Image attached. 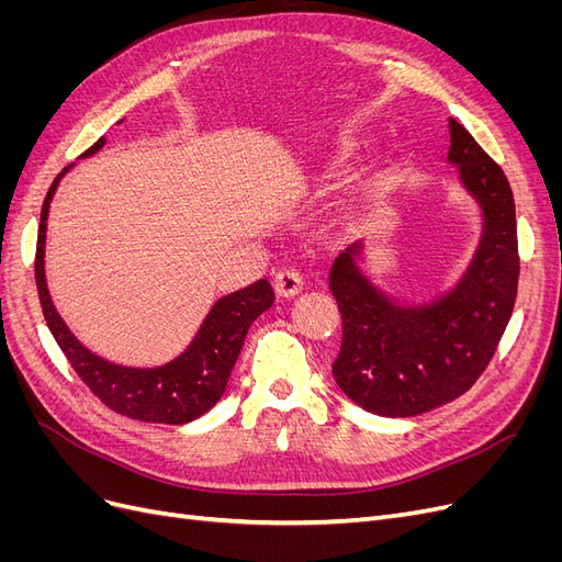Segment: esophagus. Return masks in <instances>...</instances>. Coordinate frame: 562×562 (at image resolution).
Wrapping results in <instances>:
<instances>
[{"instance_id":"esophagus-1","label":"esophagus","mask_w":562,"mask_h":562,"mask_svg":"<svg viewBox=\"0 0 562 562\" xmlns=\"http://www.w3.org/2000/svg\"><path fill=\"white\" fill-rule=\"evenodd\" d=\"M274 293L279 297H295L302 293V279L295 269H283L274 277Z\"/></svg>"}]
</instances>
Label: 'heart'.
Listing matches in <instances>:
<instances>
[{"label":"heart","instance_id":"b5f03b06","mask_svg":"<svg viewBox=\"0 0 562 562\" xmlns=\"http://www.w3.org/2000/svg\"><path fill=\"white\" fill-rule=\"evenodd\" d=\"M356 155H359V147L356 145H345V147H337L333 151H328L326 157H323L316 166L318 176H335V173H342L347 168L353 164ZM391 180V166L386 161H378L372 164L368 171L359 178V182L353 184L351 190V203H363L368 199H372L375 194H380L384 187Z\"/></svg>","mask_w":562,"mask_h":562}]
</instances>
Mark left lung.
Returning <instances> with one entry per match:
<instances>
[{"label":"left lung","instance_id":"8db88e82","mask_svg":"<svg viewBox=\"0 0 562 562\" xmlns=\"http://www.w3.org/2000/svg\"><path fill=\"white\" fill-rule=\"evenodd\" d=\"M448 164L483 217L462 277L431 300H396L366 274L356 241L330 269L342 314L333 363L339 389L380 417H415L462 396L481 378L514 314L518 232L512 184L473 135L450 119Z\"/></svg>","mask_w":562,"mask_h":562}]
</instances>
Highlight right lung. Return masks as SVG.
<instances>
[{"label":"right lung","mask_w":562,"mask_h":562,"mask_svg":"<svg viewBox=\"0 0 562 562\" xmlns=\"http://www.w3.org/2000/svg\"><path fill=\"white\" fill-rule=\"evenodd\" d=\"M108 140L100 138L81 157H91L103 149ZM72 166L63 168L58 178L50 184L44 199L40 234H37V258L35 279L42 312L50 335L56 337L58 347L67 356V361L77 370L81 382L103 401L114 413L126 415L140 422L159 424H187L223 398L227 380L239 359L246 333L250 323L274 304V291L267 279L255 281L241 291L220 297L211 312L203 318L194 339L173 361L157 368H133L112 363L103 356L83 347L72 330L65 326L58 310L50 300L44 271V248H46V220L50 199H54L60 178Z\"/></svg>","instance_id":"1"}]
</instances>
